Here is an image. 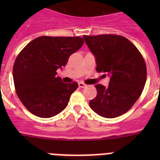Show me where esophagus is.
Returning <instances> with one entry per match:
<instances>
[{"label":"esophagus","mask_w":160,"mask_h":160,"mask_svg":"<svg viewBox=\"0 0 160 160\" xmlns=\"http://www.w3.org/2000/svg\"><path fill=\"white\" fill-rule=\"evenodd\" d=\"M78 86H79V87H81V88H85V87H87V85L83 82H79Z\"/></svg>","instance_id":"1"}]
</instances>
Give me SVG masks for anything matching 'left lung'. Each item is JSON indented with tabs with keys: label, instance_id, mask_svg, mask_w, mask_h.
Wrapping results in <instances>:
<instances>
[{
	"label": "left lung",
	"instance_id": "8db88e82",
	"mask_svg": "<svg viewBox=\"0 0 160 160\" xmlns=\"http://www.w3.org/2000/svg\"><path fill=\"white\" fill-rule=\"evenodd\" d=\"M83 38L95 58L96 70L110 77L107 87L95 85L97 96L90 101V108L104 118L120 116L129 111L142 92L147 80L143 58L124 37L84 35Z\"/></svg>",
	"mask_w": 160,
	"mask_h": 160
}]
</instances>
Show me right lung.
<instances>
[{"label": "right lung", "instance_id": "obj_1", "mask_svg": "<svg viewBox=\"0 0 160 160\" xmlns=\"http://www.w3.org/2000/svg\"><path fill=\"white\" fill-rule=\"evenodd\" d=\"M84 43L79 37L42 36L29 42L14 62L12 76L20 100L36 116L51 118L68 105L77 82L64 83L57 77L72 53Z\"/></svg>", "mask_w": 160, "mask_h": 160}]
</instances>
